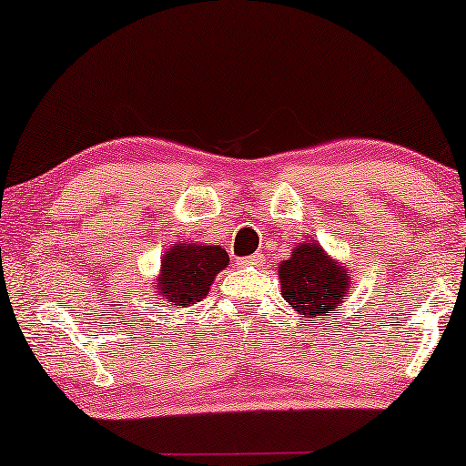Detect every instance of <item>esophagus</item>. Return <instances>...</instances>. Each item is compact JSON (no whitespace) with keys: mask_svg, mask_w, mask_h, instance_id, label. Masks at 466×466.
Listing matches in <instances>:
<instances>
[{"mask_svg":"<svg viewBox=\"0 0 466 466\" xmlns=\"http://www.w3.org/2000/svg\"><path fill=\"white\" fill-rule=\"evenodd\" d=\"M260 263V254H250V257H241L238 258L239 267H248V265H257Z\"/></svg>","mask_w":466,"mask_h":466,"instance_id":"1","label":"esophagus"}]
</instances>
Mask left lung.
I'll list each match as a JSON object with an SVG mask.
<instances>
[{
	"label": "left lung",
	"mask_w": 466,
	"mask_h": 466,
	"mask_svg": "<svg viewBox=\"0 0 466 466\" xmlns=\"http://www.w3.org/2000/svg\"><path fill=\"white\" fill-rule=\"evenodd\" d=\"M348 276L316 244L297 246L292 257L279 265L284 301L308 318L335 314L339 299L348 295Z\"/></svg>",
	"instance_id": "left-lung-1"
}]
</instances>
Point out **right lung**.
<instances>
[{
  "label": "right lung",
  "mask_w": 466,
  "mask_h": 466,
  "mask_svg": "<svg viewBox=\"0 0 466 466\" xmlns=\"http://www.w3.org/2000/svg\"><path fill=\"white\" fill-rule=\"evenodd\" d=\"M227 265L228 254L218 246H174L163 258L158 290L171 305L187 308L208 295L216 273Z\"/></svg>",
  "instance_id": "obj_1"
}]
</instances>
